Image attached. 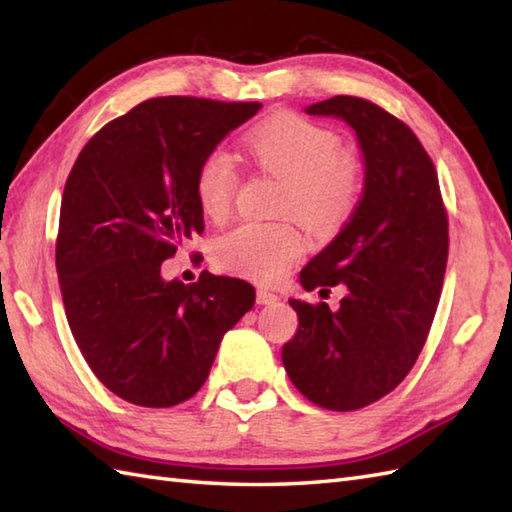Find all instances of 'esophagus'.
I'll use <instances>...</instances> for the list:
<instances>
[{
	"label": "esophagus",
	"instance_id": "obj_1",
	"mask_svg": "<svg viewBox=\"0 0 512 512\" xmlns=\"http://www.w3.org/2000/svg\"><path fill=\"white\" fill-rule=\"evenodd\" d=\"M279 301V297L275 292H268V290H257V303L259 306H275Z\"/></svg>",
	"mask_w": 512,
	"mask_h": 512
}]
</instances>
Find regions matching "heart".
<instances>
[{"label": "heart", "mask_w": 512, "mask_h": 512, "mask_svg": "<svg viewBox=\"0 0 512 512\" xmlns=\"http://www.w3.org/2000/svg\"><path fill=\"white\" fill-rule=\"evenodd\" d=\"M248 149L259 167L284 180L281 211L297 215L314 231L339 226L356 202L358 171L339 154L332 129L299 114H275L248 134ZM237 165L226 149H213L195 173V198L211 220H222L237 191ZM306 239L288 222H244L213 244V262L228 273L273 284L297 262Z\"/></svg>", "instance_id": "b5f03b06"}]
</instances>
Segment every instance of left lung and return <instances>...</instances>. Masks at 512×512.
Instances as JSON below:
<instances>
[{
    "label": "left lung",
    "instance_id": "8db88e82",
    "mask_svg": "<svg viewBox=\"0 0 512 512\" xmlns=\"http://www.w3.org/2000/svg\"><path fill=\"white\" fill-rule=\"evenodd\" d=\"M306 114L354 129L365 180L350 222L299 275L306 290L343 284L341 306L290 299L299 328L281 361L314 405L354 411L396 389L422 352L447 268L449 222L436 167L396 116L356 96H332Z\"/></svg>",
    "mask_w": 512,
    "mask_h": 512
}]
</instances>
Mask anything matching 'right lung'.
<instances>
[{
  "label": "right lung",
  "instance_id": "1",
  "mask_svg": "<svg viewBox=\"0 0 512 512\" xmlns=\"http://www.w3.org/2000/svg\"><path fill=\"white\" fill-rule=\"evenodd\" d=\"M262 103L160 96L107 123L65 182L57 275L76 345L101 383L132 405L173 407L209 378L222 336L253 308L244 279L160 268L204 231L202 158Z\"/></svg>",
  "mask_w": 512,
  "mask_h": 512
}]
</instances>
